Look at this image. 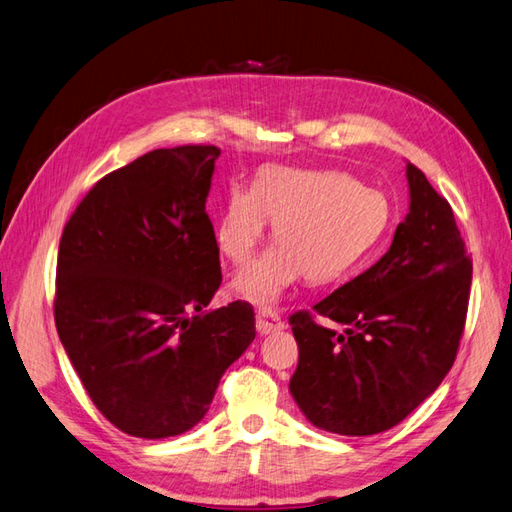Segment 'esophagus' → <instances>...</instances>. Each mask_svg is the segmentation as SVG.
<instances>
[{
    "label": "esophagus",
    "instance_id": "34e87169",
    "mask_svg": "<svg viewBox=\"0 0 512 512\" xmlns=\"http://www.w3.org/2000/svg\"><path fill=\"white\" fill-rule=\"evenodd\" d=\"M255 326H257V331H259L261 335H270V333L283 331V329H285V322H283L274 311L261 309V311L257 313V318H255Z\"/></svg>",
    "mask_w": 512,
    "mask_h": 512
}]
</instances>
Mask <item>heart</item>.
<instances>
[{
	"mask_svg": "<svg viewBox=\"0 0 512 512\" xmlns=\"http://www.w3.org/2000/svg\"><path fill=\"white\" fill-rule=\"evenodd\" d=\"M270 220L277 244L231 285L259 307H272L305 274L311 283L346 277L387 238L393 205L342 170L272 164L253 188H229L216 218L218 248L235 266L251 264Z\"/></svg>",
	"mask_w": 512,
	"mask_h": 512,
	"instance_id": "heart-1",
	"label": "heart"
}]
</instances>
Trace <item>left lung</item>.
<instances>
[{"label": "left lung", "mask_w": 512, "mask_h": 512, "mask_svg": "<svg viewBox=\"0 0 512 512\" xmlns=\"http://www.w3.org/2000/svg\"><path fill=\"white\" fill-rule=\"evenodd\" d=\"M409 214L389 251L290 318L298 344L292 398L313 426L348 437L389 430L445 374L461 342L471 259L450 203L406 162ZM343 326L333 330L330 322Z\"/></svg>", "instance_id": "1"}]
</instances>
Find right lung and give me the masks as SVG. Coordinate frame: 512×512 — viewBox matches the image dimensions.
Wrapping results in <instances>:
<instances>
[{
  "label": "right lung",
  "mask_w": 512,
  "mask_h": 512,
  "mask_svg": "<svg viewBox=\"0 0 512 512\" xmlns=\"http://www.w3.org/2000/svg\"><path fill=\"white\" fill-rule=\"evenodd\" d=\"M218 155L209 144L142 155L95 183L62 231L60 342L90 400L131 437L199 424L255 339L248 303L203 311L222 281L205 212Z\"/></svg>",
  "instance_id": "right-lung-1"
}]
</instances>
